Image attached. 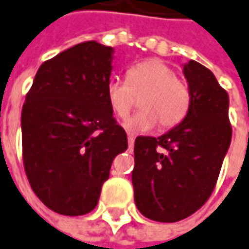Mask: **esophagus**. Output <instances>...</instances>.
Returning a JSON list of instances; mask_svg holds the SVG:
<instances>
[{"label":"esophagus","instance_id":"esophagus-1","mask_svg":"<svg viewBox=\"0 0 249 249\" xmlns=\"http://www.w3.org/2000/svg\"><path fill=\"white\" fill-rule=\"evenodd\" d=\"M134 142H135V138L132 135H128V145H129V148L134 147Z\"/></svg>","mask_w":249,"mask_h":249}]
</instances>
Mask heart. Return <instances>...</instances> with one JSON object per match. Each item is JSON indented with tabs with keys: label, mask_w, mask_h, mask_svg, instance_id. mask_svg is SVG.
<instances>
[{
	"label": "heart",
	"mask_w": 249,
	"mask_h": 249,
	"mask_svg": "<svg viewBox=\"0 0 249 249\" xmlns=\"http://www.w3.org/2000/svg\"><path fill=\"white\" fill-rule=\"evenodd\" d=\"M142 111L124 123L132 134L147 132L158 123L162 128L179 124L190 108L188 87L177 78V72L160 59H148L131 67L126 81L111 78L105 85V98L118 118H126L137 99Z\"/></svg>",
	"instance_id": "heart-1"
}]
</instances>
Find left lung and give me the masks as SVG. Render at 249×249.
Here are the masks:
<instances>
[{
  "instance_id": "left-lung-1",
  "label": "left lung",
  "mask_w": 249,
  "mask_h": 249,
  "mask_svg": "<svg viewBox=\"0 0 249 249\" xmlns=\"http://www.w3.org/2000/svg\"><path fill=\"white\" fill-rule=\"evenodd\" d=\"M190 108L164 135L137 137L132 171L138 211L158 222H177L199 210L214 190L231 144L230 97L215 75L191 59L182 65Z\"/></svg>"
}]
</instances>
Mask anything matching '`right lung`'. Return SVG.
<instances>
[{"label": "right lung", "instance_id": "1", "mask_svg": "<svg viewBox=\"0 0 249 249\" xmlns=\"http://www.w3.org/2000/svg\"><path fill=\"white\" fill-rule=\"evenodd\" d=\"M114 48L81 42L36 71L21 114L24 168L50 210L78 216L100 199L114 158L128 148L105 98Z\"/></svg>", "mask_w": 249, "mask_h": 249}]
</instances>
